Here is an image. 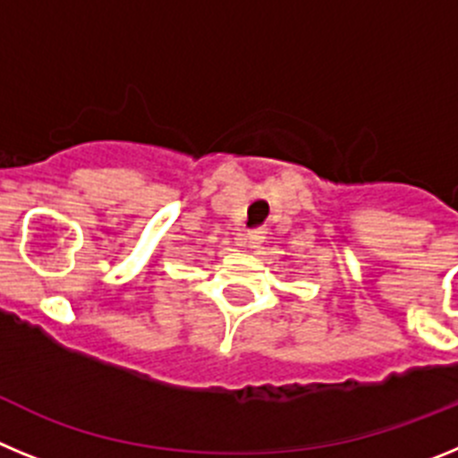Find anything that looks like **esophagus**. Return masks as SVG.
<instances>
[{
  "label": "esophagus",
  "instance_id": "34e87169",
  "mask_svg": "<svg viewBox=\"0 0 458 458\" xmlns=\"http://www.w3.org/2000/svg\"><path fill=\"white\" fill-rule=\"evenodd\" d=\"M261 241H264V232H259V229L245 233V242H248V248H257V245H261Z\"/></svg>",
  "mask_w": 458,
  "mask_h": 458
}]
</instances>
